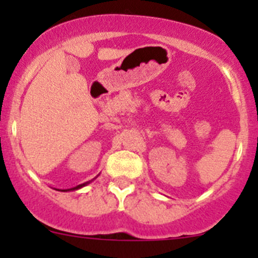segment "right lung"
Wrapping results in <instances>:
<instances>
[{
    "label": "right lung",
    "mask_w": 258,
    "mask_h": 258,
    "mask_svg": "<svg viewBox=\"0 0 258 258\" xmlns=\"http://www.w3.org/2000/svg\"><path fill=\"white\" fill-rule=\"evenodd\" d=\"M95 178H96V177H95ZM95 178H93V179H95ZM93 179H91V181H87V182H85V183H81V184H79V186H76V187H72V188H69V189H57V191L67 192V191H75V189H80V188H82V187L87 186V184L90 183V182H92Z\"/></svg>",
    "instance_id": "add662e5"
}]
</instances>
